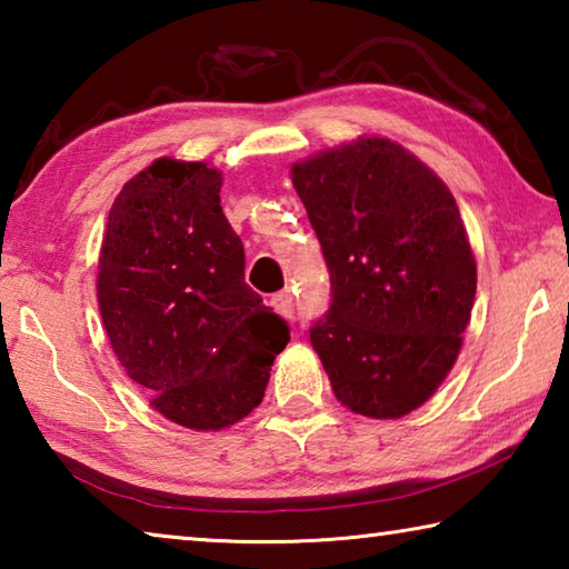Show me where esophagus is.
I'll return each instance as SVG.
<instances>
[{"label":"esophagus","instance_id":"34e87169","mask_svg":"<svg viewBox=\"0 0 569 569\" xmlns=\"http://www.w3.org/2000/svg\"><path fill=\"white\" fill-rule=\"evenodd\" d=\"M271 306H273L276 313L283 316V319H291V316H293V293L291 291L276 293L271 298Z\"/></svg>","mask_w":569,"mask_h":569}]
</instances>
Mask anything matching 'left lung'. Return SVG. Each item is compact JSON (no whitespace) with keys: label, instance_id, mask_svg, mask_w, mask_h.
<instances>
[{"label":"left lung","instance_id":"8db88e82","mask_svg":"<svg viewBox=\"0 0 569 569\" xmlns=\"http://www.w3.org/2000/svg\"><path fill=\"white\" fill-rule=\"evenodd\" d=\"M331 273L311 343L343 407L401 419L447 379L477 293L457 200L435 170L377 134L291 168Z\"/></svg>","mask_w":569,"mask_h":569}]
</instances>
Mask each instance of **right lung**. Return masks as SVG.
<instances>
[{"label": "right lung", "instance_id": "add662e5", "mask_svg": "<svg viewBox=\"0 0 569 569\" xmlns=\"http://www.w3.org/2000/svg\"><path fill=\"white\" fill-rule=\"evenodd\" d=\"M210 162L158 158L124 182L98 263L102 326L162 417L218 431L248 417L288 326L246 283L243 243Z\"/></svg>", "mask_w": 569, "mask_h": 569}]
</instances>
